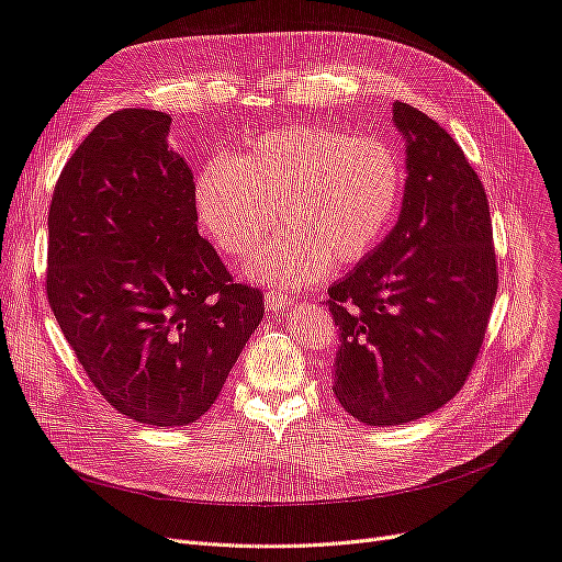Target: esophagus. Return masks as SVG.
Listing matches in <instances>:
<instances>
[{
	"mask_svg": "<svg viewBox=\"0 0 562 562\" xmlns=\"http://www.w3.org/2000/svg\"><path fill=\"white\" fill-rule=\"evenodd\" d=\"M293 302H295V297L285 295V293H279V291H269V293L265 295L267 312H271V314H279V312H283V310H288V307H293Z\"/></svg>",
	"mask_w": 562,
	"mask_h": 562,
	"instance_id": "34e87169",
	"label": "esophagus"
}]
</instances>
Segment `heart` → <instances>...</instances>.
I'll return each mask as SVG.
<instances>
[{"label": "heart", "mask_w": 562, "mask_h": 562, "mask_svg": "<svg viewBox=\"0 0 562 562\" xmlns=\"http://www.w3.org/2000/svg\"><path fill=\"white\" fill-rule=\"evenodd\" d=\"M407 187L401 149L378 135L288 126L260 135L239 157H215L194 182L199 225L217 250L241 260L277 217L285 232L248 265V277L307 285L335 262H359L394 227Z\"/></svg>", "instance_id": "obj_1"}]
</instances>
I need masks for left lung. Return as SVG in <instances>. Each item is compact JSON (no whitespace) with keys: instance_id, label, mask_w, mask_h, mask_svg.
<instances>
[{"instance_id":"obj_1","label":"left lung","mask_w":562,"mask_h":562,"mask_svg":"<svg viewBox=\"0 0 562 562\" xmlns=\"http://www.w3.org/2000/svg\"><path fill=\"white\" fill-rule=\"evenodd\" d=\"M394 122L407 138L398 223L323 300L339 326L333 391L370 427L429 415L464 386L499 285L487 194L462 147L407 103Z\"/></svg>"}]
</instances>
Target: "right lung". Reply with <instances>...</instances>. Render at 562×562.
<instances>
[{
  "label": "right lung",
  "instance_id": "1",
  "mask_svg": "<svg viewBox=\"0 0 562 562\" xmlns=\"http://www.w3.org/2000/svg\"><path fill=\"white\" fill-rule=\"evenodd\" d=\"M168 128L157 110L105 116L48 209L50 312L100 396L151 427L206 415L265 316L262 291L199 236L194 176Z\"/></svg>",
  "mask_w": 562,
  "mask_h": 562
}]
</instances>
